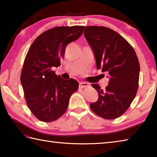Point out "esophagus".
I'll use <instances>...</instances> for the list:
<instances>
[{
    "instance_id": "esophagus-1",
    "label": "esophagus",
    "mask_w": 157,
    "mask_h": 157,
    "mask_svg": "<svg viewBox=\"0 0 157 157\" xmlns=\"http://www.w3.org/2000/svg\"><path fill=\"white\" fill-rule=\"evenodd\" d=\"M88 86L89 84L86 83V82H80V83H79V88H82V89L86 88V87H87Z\"/></svg>"
}]
</instances>
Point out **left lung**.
I'll use <instances>...</instances> for the list:
<instances>
[{"mask_svg": "<svg viewBox=\"0 0 157 157\" xmlns=\"http://www.w3.org/2000/svg\"><path fill=\"white\" fill-rule=\"evenodd\" d=\"M84 34L94 53L97 68L109 77L105 89L91 84L99 95L90 108L101 118L116 119L128 109L139 89L140 65L136 52L126 39L109 28L87 26Z\"/></svg>", "mask_w": 157, "mask_h": 157, "instance_id": "1", "label": "left lung"}]
</instances>
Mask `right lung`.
I'll list each match as a JSON object with an SVG mask.
<instances>
[{"instance_id":"1","label":"right lung","mask_w":157,"mask_h":157,"mask_svg":"<svg viewBox=\"0 0 157 157\" xmlns=\"http://www.w3.org/2000/svg\"><path fill=\"white\" fill-rule=\"evenodd\" d=\"M84 26H60L45 31L34 41L25 58L21 75L26 103L37 119L45 123L57 120L66 112L78 82L57 75L52 67L61 65L66 46L76 41Z\"/></svg>"}]
</instances>
